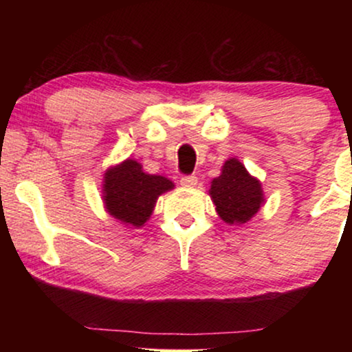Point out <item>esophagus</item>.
Segmentation results:
<instances>
[{
    "mask_svg": "<svg viewBox=\"0 0 352 352\" xmlns=\"http://www.w3.org/2000/svg\"><path fill=\"white\" fill-rule=\"evenodd\" d=\"M179 182L184 187H195L197 182H199V177L195 175H187V176H182Z\"/></svg>",
    "mask_w": 352,
    "mask_h": 352,
    "instance_id": "1",
    "label": "esophagus"
}]
</instances>
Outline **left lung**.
I'll list each match as a JSON object with an SVG mask.
<instances>
[{
    "mask_svg": "<svg viewBox=\"0 0 352 352\" xmlns=\"http://www.w3.org/2000/svg\"><path fill=\"white\" fill-rule=\"evenodd\" d=\"M210 195L219 218L228 224L247 223L264 204L261 182L237 158L224 163L221 175L211 181Z\"/></svg>",
    "mask_w": 352,
    "mask_h": 352,
    "instance_id": "obj_1",
    "label": "left lung"
}]
</instances>
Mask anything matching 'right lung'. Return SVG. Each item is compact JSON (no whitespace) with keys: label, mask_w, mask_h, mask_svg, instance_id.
Instances as JSON below:
<instances>
[{"label":"right lung","mask_w":352,"mask_h":352,"mask_svg":"<svg viewBox=\"0 0 352 352\" xmlns=\"http://www.w3.org/2000/svg\"><path fill=\"white\" fill-rule=\"evenodd\" d=\"M175 189L165 176L147 175L136 160L109 168L104 176V205L109 214L124 224L141 228L151 218L157 199Z\"/></svg>","instance_id":"obj_1"}]
</instances>
